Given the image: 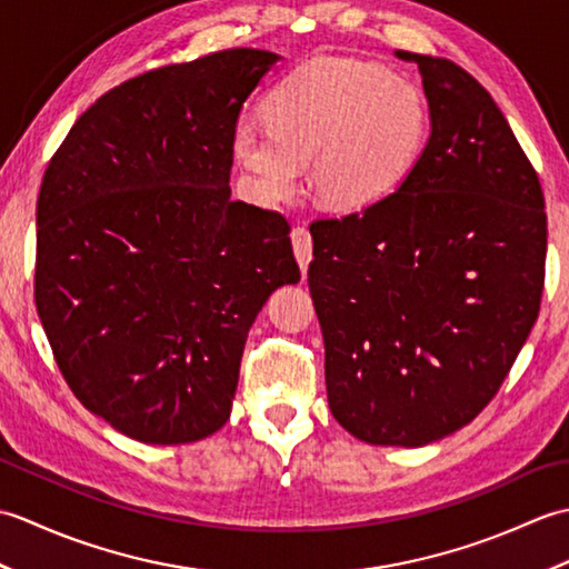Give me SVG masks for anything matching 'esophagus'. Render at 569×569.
<instances>
[{
  "label": "esophagus",
  "instance_id": "1",
  "mask_svg": "<svg viewBox=\"0 0 569 569\" xmlns=\"http://www.w3.org/2000/svg\"><path fill=\"white\" fill-rule=\"evenodd\" d=\"M291 241H293V251H296V259H298V263H300V269L306 271L310 259H312V237H310V232H308V227H303V224L293 227Z\"/></svg>",
  "mask_w": 569,
  "mask_h": 569
}]
</instances>
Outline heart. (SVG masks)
<instances>
[{
  "label": "heart",
  "instance_id": "b5f03b06",
  "mask_svg": "<svg viewBox=\"0 0 569 569\" xmlns=\"http://www.w3.org/2000/svg\"><path fill=\"white\" fill-rule=\"evenodd\" d=\"M264 129L241 124L234 153L266 198L296 190L312 166V190L332 210L381 200L416 163L428 102L401 72L357 58H316L278 80L263 100Z\"/></svg>",
  "mask_w": 569,
  "mask_h": 569
}]
</instances>
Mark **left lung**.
<instances>
[{
	"mask_svg": "<svg viewBox=\"0 0 569 569\" xmlns=\"http://www.w3.org/2000/svg\"><path fill=\"white\" fill-rule=\"evenodd\" d=\"M413 60L430 139L367 210L310 224L308 286L335 420L420 447L475 420L538 320L548 214L533 163L491 94L447 58Z\"/></svg>",
	"mask_w": 569,
	"mask_h": 569,
	"instance_id": "obj_1",
	"label": "left lung"
}]
</instances>
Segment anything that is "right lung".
Here are the masks:
<instances>
[{"instance_id": "obj_1", "label": "right lung", "mask_w": 569, "mask_h": 569, "mask_svg": "<svg viewBox=\"0 0 569 569\" xmlns=\"http://www.w3.org/2000/svg\"><path fill=\"white\" fill-rule=\"evenodd\" d=\"M276 60L229 48L129 78L43 173L36 310L78 401L139 442L220 430L251 322L300 281L286 217L229 198L241 104Z\"/></svg>"}]
</instances>
